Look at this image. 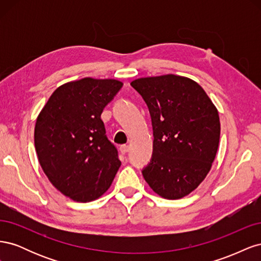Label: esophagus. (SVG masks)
<instances>
[{
	"label": "esophagus",
	"mask_w": 261,
	"mask_h": 261,
	"mask_svg": "<svg viewBox=\"0 0 261 261\" xmlns=\"http://www.w3.org/2000/svg\"><path fill=\"white\" fill-rule=\"evenodd\" d=\"M120 151H121V153H122V154H125L126 152L128 151V146H126V145H122V146L120 147Z\"/></svg>",
	"instance_id": "esophagus-1"
}]
</instances>
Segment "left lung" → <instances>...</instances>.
<instances>
[{
    "label": "left lung",
    "mask_w": 261,
    "mask_h": 261,
    "mask_svg": "<svg viewBox=\"0 0 261 261\" xmlns=\"http://www.w3.org/2000/svg\"><path fill=\"white\" fill-rule=\"evenodd\" d=\"M151 116L153 153L143 170L152 191L179 199L199 186L209 173L220 140V118L201 86L173 74L130 83Z\"/></svg>",
    "instance_id": "1"
}]
</instances>
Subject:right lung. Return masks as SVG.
Wrapping results in <instances>:
<instances>
[{
  "label": "right lung",
  "mask_w": 261,
  "mask_h": 261,
  "mask_svg": "<svg viewBox=\"0 0 261 261\" xmlns=\"http://www.w3.org/2000/svg\"><path fill=\"white\" fill-rule=\"evenodd\" d=\"M116 80L86 77L60 86L39 113L35 148L51 184L77 202L98 199L121 167L101 113L122 88Z\"/></svg>",
  "instance_id": "1"
}]
</instances>
